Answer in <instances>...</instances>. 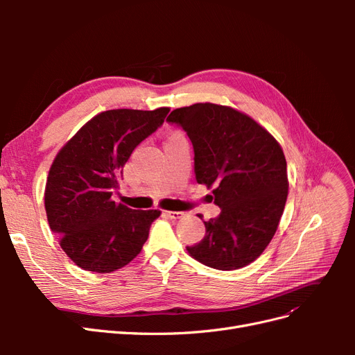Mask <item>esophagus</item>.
<instances>
[{
    "label": "esophagus",
    "instance_id": "esophagus-1",
    "mask_svg": "<svg viewBox=\"0 0 355 355\" xmlns=\"http://www.w3.org/2000/svg\"><path fill=\"white\" fill-rule=\"evenodd\" d=\"M182 214H184L182 211H170V210L164 211V216L168 219H179V218H182Z\"/></svg>",
    "mask_w": 355,
    "mask_h": 355
}]
</instances>
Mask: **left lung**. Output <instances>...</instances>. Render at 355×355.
Here are the masks:
<instances>
[{
    "instance_id": "obj_1",
    "label": "left lung",
    "mask_w": 355,
    "mask_h": 355,
    "mask_svg": "<svg viewBox=\"0 0 355 355\" xmlns=\"http://www.w3.org/2000/svg\"><path fill=\"white\" fill-rule=\"evenodd\" d=\"M185 130L194 148L198 184L214 187L220 214L204 222L206 235L188 253L220 271L253 262L270 244L287 200L282 146L250 116L230 106L196 103L166 120ZM213 198V197H211Z\"/></svg>"
}]
</instances>
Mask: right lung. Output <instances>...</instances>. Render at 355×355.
<instances>
[{
	"label": "right lung",
	"mask_w": 355,
	"mask_h": 355,
	"mask_svg": "<svg viewBox=\"0 0 355 355\" xmlns=\"http://www.w3.org/2000/svg\"><path fill=\"white\" fill-rule=\"evenodd\" d=\"M168 111L101 112L53 161L44 194L50 230L83 270L112 272L141 253L159 211L128 209L112 194L135 148L163 125Z\"/></svg>",
	"instance_id": "right-lung-1"
}]
</instances>
